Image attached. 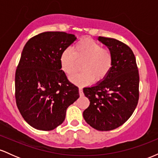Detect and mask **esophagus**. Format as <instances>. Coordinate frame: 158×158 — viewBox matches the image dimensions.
Here are the masks:
<instances>
[{"mask_svg": "<svg viewBox=\"0 0 158 158\" xmlns=\"http://www.w3.org/2000/svg\"><path fill=\"white\" fill-rule=\"evenodd\" d=\"M79 95H80V97H82L83 95H84V93H83V89L81 87L79 88Z\"/></svg>", "mask_w": 158, "mask_h": 158, "instance_id": "34e87169", "label": "esophagus"}]
</instances>
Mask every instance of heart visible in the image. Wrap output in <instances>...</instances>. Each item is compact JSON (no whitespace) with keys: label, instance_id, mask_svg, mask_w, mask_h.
I'll use <instances>...</instances> for the list:
<instances>
[{"label":"heart","instance_id":"b5f03b06","mask_svg":"<svg viewBox=\"0 0 158 158\" xmlns=\"http://www.w3.org/2000/svg\"><path fill=\"white\" fill-rule=\"evenodd\" d=\"M61 68L65 73L71 75L77 71L82 63L81 73L74 74L70 81L85 86L92 81L100 82L109 75L114 64V58L108 49L90 38H84L76 44L73 50L67 49L61 54Z\"/></svg>","mask_w":158,"mask_h":158}]
</instances>
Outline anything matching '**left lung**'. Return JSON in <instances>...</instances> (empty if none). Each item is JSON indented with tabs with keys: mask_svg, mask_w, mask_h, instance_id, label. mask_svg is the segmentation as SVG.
<instances>
[{
	"mask_svg": "<svg viewBox=\"0 0 158 158\" xmlns=\"http://www.w3.org/2000/svg\"><path fill=\"white\" fill-rule=\"evenodd\" d=\"M111 52L114 64L109 75L91 87L83 88L90 105L83 112L88 124L98 131H110L126 123L139 99V73L131 48L117 39L99 36Z\"/></svg>",
	"mask_w": 158,
	"mask_h": 158,
	"instance_id": "1",
	"label": "left lung"
}]
</instances>
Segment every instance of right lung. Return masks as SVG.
<instances>
[{
    "label": "right lung",
    "mask_w": 158,
    "mask_h": 158,
    "mask_svg": "<svg viewBox=\"0 0 158 158\" xmlns=\"http://www.w3.org/2000/svg\"><path fill=\"white\" fill-rule=\"evenodd\" d=\"M73 34L45 32L25 44L15 72V99L24 120L51 131L64 122L67 108L79 97V88L61 70V54L75 41Z\"/></svg>",
    "instance_id": "1"
}]
</instances>
